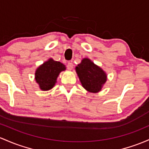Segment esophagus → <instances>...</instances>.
<instances>
[{
	"label": "esophagus",
	"instance_id": "esophagus-1",
	"mask_svg": "<svg viewBox=\"0 0 149 149\" xmlns=\"http://www.w3.org/2000/svg\"><path fill=\"white\" fill-rule=\"evenodd\" d=\"M67 68H68L69 70H72L73 68V64L72 62H68V64H67Z\"/></svg>",
	"mask_w": 149,
	"mask_h": 149
}]
</instances>
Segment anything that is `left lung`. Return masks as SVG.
I'll list each match as a JSON object with an SVG mask.
<instances>
[{
	"label": "left lung",
	"mask_w": 149,
	"mask_h": 149,
	"mask_svg": "<svg viewBox=\"0 0 149 149\" xmlns=\"http://www.w3.org/2000/svg\"><path fill=\"white\" fill-rule=\"evenodd\" d=\"M75 69L82 86L90 93L100 92L107 80L105 71L88 58H83Z\"/></svg>",
	"instance_id": "left-lung-1"
}]
</instances>
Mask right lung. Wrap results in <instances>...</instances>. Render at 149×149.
Listing matches in <instances>:
<instances>
[{"mask_svg":"<svg viewBox=\"0 0 149 149\" xmlns=\"http://www.w3.org/2000/svg\"><path fill=\"white\" fill-rule=\"evenodd\" d=\"M66 69L63 63L49 58L36 69L35 79L42 91H49L54 88L61 71Z\"/></svg>","mask_w":149,"mask_h":149,"instance_id":"1","label":"right lung"}]
</instances>
